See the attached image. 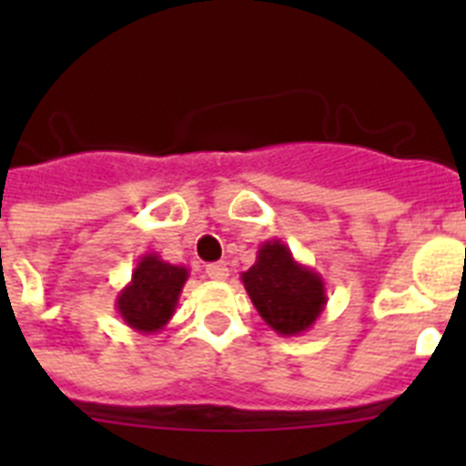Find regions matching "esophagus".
Here are the masks:
<instances>
[{
    "instance_id": "1",
    "label": "esophagus",
    "mask_w": 466,
    "mask_h": 466,
    "mask_svg": "<svg viewBox=\"0 0 466 466\" xmlns=\"http://www.w3.org/2000/svg\"><path fill=\"white\" fill-rule=\"evenodd\" d=\"M205 273H208V278L212 279H226L230 270L224 261H219V263H209L208 268H205Z\"/></svg>"
}]
</instances>
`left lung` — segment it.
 I'll use <instances>...</instances> for the list:
<instances>
[{
    "label": "left lung",
    "instance_id": "obj_1",
    "mask_svg": "<svg viewBox=\"0 0 466 466\" xmlns=\"http://www.w3.org/2000/svg\"><path fill=\"white\" fill-rule=\"evenodd\" d=\"M261 319L279 336L306 333L327 306L322 275L294 258L282 240H266L240 275Z\"/></svg>",
    "mask_w": 466,
    "mask_h": 466
}]
</instances>
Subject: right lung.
Returning <instances> with one entry per match:
<instances>
[{
    "label": "right lung",
    "mask_w": 466,
    "mask_h": 466,
    "mask_svg": "<svg viewBox=\"0 0 466 466\" xmlns=\"http://www.w3.org/2000/svg\"><path fill=\"white\" fill-rule=\"evenodd\" d=\"M187 279V266L163 261L156 252L144 254L130 282L118 291V315L137 333H158L175 315Z\"/></svg>",
    "instance_id": "add662e5"
}]
</instances>
